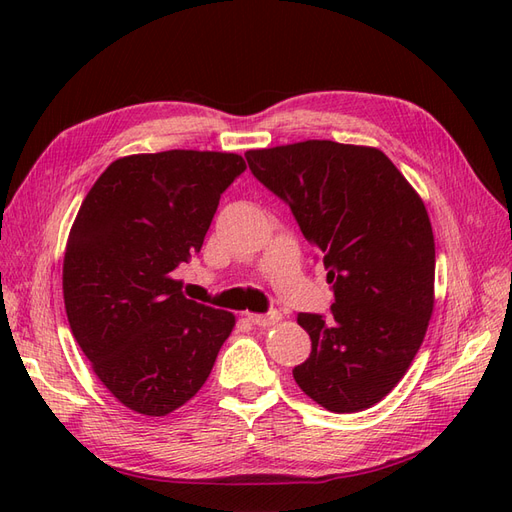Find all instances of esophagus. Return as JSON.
Segmentation results:
<instances>
[{"instance_id":"obj_1","label":"esophagus","mask_w":512,"mask_h":512,"mask_svg":"<svg viewBox=\"0 0 512 512\" xmlns=\"http://www.w3.org/2000/svg\"><path fill=\"white\" fill-rule=\"evenodd\" d=\"M247 320H250L252 324H256V327H271V324H275L277 320H280V314H277V312H269V314H247Z\"/></svg>"}]
</instances>
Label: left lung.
I'll use <instances>...</instances> for the list:
<instances>
[{
    "label": "left lung",
    "instance_id": "8db88e82",
    "mask_svg": "<svg viewBox=\"0 0 512 512\" xmlns=\"http://www.w3.org/2000/svg\"><path fill=\"white\" fill-rule=\"evenodd\" d=\"M245 160L329 271V318L297 316L312 352L294 380L331 412L371 408L404 378L433 312L436 245L421 196L374 147L305 141Z\"/></svg>",
    "mask_w": 512,
    "mask_h": 512
}]
</instances>
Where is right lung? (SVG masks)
I'll list each match as a JSON object with an SVG mask.
<instances>
[{"label": "right lung", "instance_id": "obj_1", "mask_svg": "<svg viewBox=\"0 0 512 512\" xmlns=\"http://www.w3.org/2000/svg\"><path fill=\"white\" fill-rule=\"evenodd\" d=\"M237 153L173 149L119 158L94 183L64 256L72 335L123 406L166 416L209 378L235 316L185 299L173 271L203 247Z\"/></svg>", "mask_w": 512, "mask_h": 512}]
</instances>
